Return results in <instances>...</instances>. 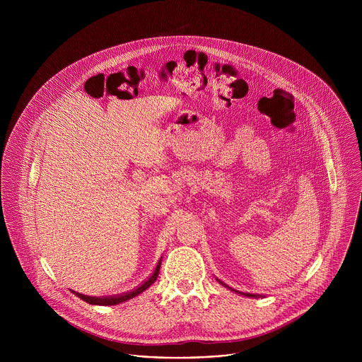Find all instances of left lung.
I'll return each mask as SVG.
<instances>
[{
  "instance_id": "8db88e82",
  "label": "left lung",
  "mask_w": 362,
  "mask_h": 362,
  "mask_svg": "<svg viewBox=\"0 0 362 362\" xmlns=\"http://www.w3.org/2000/svg\"><path fill=\"white\" fill-rule=\"evenodd\" d=\"M219 282H221V281H219ZM221 284H222V282H221ZM225 286H226V285H225ZM228 288H229V286H228ZM229 289H232V288H229ZM232 291H235V289H232ZM235 292H238V291H235ZM243 295H245V293H243ZM246 296H253V295H249V293H246Z\"/></svg>"
}]
</instances>
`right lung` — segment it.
Segmentation results:
<instances>
[{"label":"right lung","mask_w":362,"mask_h":362,"mask_svg":"<svg viewBox=\"0 0 362 362\" xmlns=\"http://www.w3.org/2000/svg\"><path fill=\"white\" fill-rule=\"evenodd\" d=\"M162 262V261H160ZM160 262L156 268V271H154V274L150 276L148 281H146L141 286H139L136 291L130 292V293H126V295H122V296H110V298H93V296H86V295H81V293H76L77 296H80L83 300L91 303V305H117V303H122L124 300H129L137 295H140L143 291H146L151 284H154V281L158 279V275H159V269H160Z\"/></svg>","instance_id":"obj_1"}]
</instances>
